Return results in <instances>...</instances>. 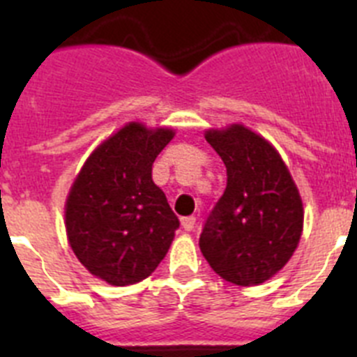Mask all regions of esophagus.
Instances as JSON below:
<instances>
[{
	"instance_id": "obj_1",
	"label": "esophagus",
	"mask_w": 357,
	"mask_h": 357,
	"mask_svg": "<svg viewBox=\"0 0 357 357\" xmlns=\"http://www.w3.org/2000/svg\"><path fill=\"white\" fill-rule=\"evenodd\" d=\"M195 225H197V218H195V216H184V218H182V227H184V230L191 232V230L195 229Z\"/></svg>"
}]
</instances>
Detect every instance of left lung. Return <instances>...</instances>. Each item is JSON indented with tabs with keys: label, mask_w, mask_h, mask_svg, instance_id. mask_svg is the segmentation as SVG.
<instances>
[{
	"label": "left lung",
	"mask_w": 357,
	"mask_h": 357,
	"mask_svg": "<svg viewBox=\"0 0 357 357\" xmlns=\"http://www.w3.org/2000/svg\"><path fill=\"white\" fill-rule=\"evenodd\" d=\"M206 139L227 168V188L206 218L200 250L222 279L255 286L275 275L301 239L304 209L275 148L241 125Z\"/></svg>",
	"instance_id": "8db88e82"
}]
</instances>
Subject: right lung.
<instances>
[{
    "instance_id": "right-lung-1",
    "label": "right lung",
    "mask_w": 357,
    "mask_h": 357,
    "mask_svg": "<svg viewBox=\"0 0 357 357\" xmlns=\"http://www.w3.org/2000/svg\"><path fill=\"white\" fill-rule=\"evenodd\" d=\"M172 139L168 128L130 123L94 150L73 184L66 204L69 245L109 284L151 275L181 225L151 181L153 160Z\"/></svg>"
}]
</instances>
